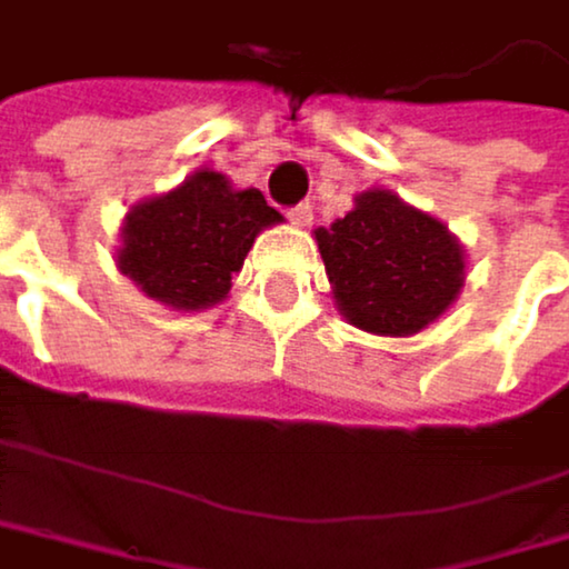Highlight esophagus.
<instances>
[{
	"mask_svg": "<svg viewBox=\"0 0 569 569\" xmlns=\"http://www.w3.org/2000/svg\"><path fill=\"white\" fill-rule=\"evenodd\" d=\"M287 218H290L293 224H310V221H313V208H310V204H297V208L287 211Z\"/></svg>",
	"mask_w": 569,
	"mask_h": 569,
	"instance_id": "obj_1",
	"label": "esophagus"
}]
</instances>
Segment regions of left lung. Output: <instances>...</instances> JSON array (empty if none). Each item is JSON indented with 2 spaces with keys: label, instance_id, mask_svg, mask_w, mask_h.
Listing matches in <instances>:
<instances>
[{
  "label": "left lung",
  "instance_id": "1",
  "mask_svg": "<svg viewBox=\"0 0 569 569\" xmlns=\"http://www.w3.org/2000/svg\"><path fill=\"white\" fill-rule=\"evenodd\" d=\"M317 246L341 313L371 335L423 331L465 282L457 238L389 190H365L355 211L317 228Z\"/></svg>",
  "mask_w": 569,
  "mask_h": 569
}]
</instances>
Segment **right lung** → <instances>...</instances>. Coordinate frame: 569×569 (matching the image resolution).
I'll use <instances>...</instances> for the list:
<instances>
[{"instance_id": "obj_1", "label": "right lung", "mask_w": 569, "mask_h": 569, "mask_svg": "<svg viewBox=\"0 0 569 569\" xmlns=\"http://www.w3.org/2000/svg\"><path fill=\"white\" fill-rule=\"evenodd\" d=\"M276 221L279 211L256 187L234 190L221 173L201 170L126 214L119 269L146 297L201 310L224 300L256 234Z\"/></svg>"}]
</instances>
